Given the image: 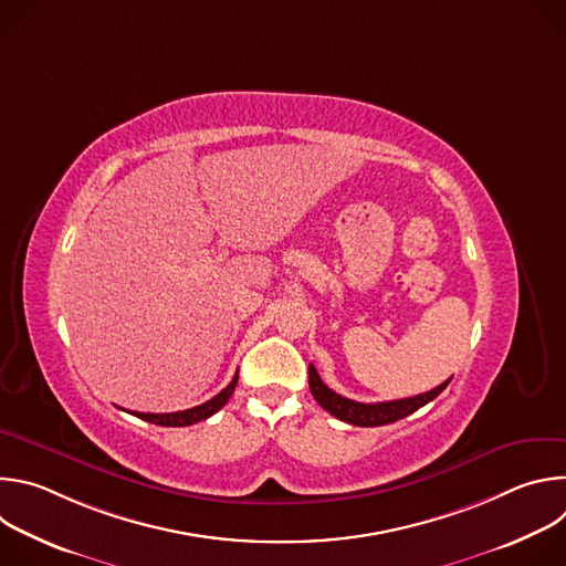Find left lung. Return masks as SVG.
<instances>
[{"label":"left lung","mask_w":566,"mask_h":566,"mask_svg":"<svg viewBox=\"0 0 566 566\" xmlns=\"http://www.w3.org/2000/svg\"><path fill=\"white\" fill-rule=\"evenodd\" d=\"M450 380L452 378H448L446 382H441L439 387H434L426 394L410 396V398L387 400V402H358V400L345 398V396L336 394L334 389H329L325 382H322L315 367L308 365V387H311L313 398L319 402V408H325L329 415H334L336 419H340L345 423L360 426V428H376V426L394 423L398 419H406L408 415L417 412L419 408L428 406L430 400H434L448 387Z\"/></svg>","instance_id":"obj_1"}]
</instances>
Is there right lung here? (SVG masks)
I'll list each match as a JSON object with an SVG mask.
<instances>
[{"label":"right lung","mask_w":566,"mask_h":566,"mask_svg":"<svg viewBox=\"0 0 566 566\" xmlns=\"http://www.w3.org/2000/svg\"><path fill=\"white\" fill-rule=\"evenodd\" d=\"M234 385H237V374L234 378L228 382L226 389H221L214 398L206 400L203 406H197V408H190V410H184V412H170V415H149V412H132L134 417L143 419V421H149L154 426H164V428H186V426H195L199 421H206L208 417H212L214 412H219L228 398L232 396L234 391Z\"/></svg>","instance_id":"obj_1"}]
</instances>
